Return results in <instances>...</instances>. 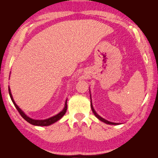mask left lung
Here are the masks:
<instances>
[{
    "instance_id": "left-lung-1",
    "label": "left lung",
    "mask_w": 158,
    "mask_h": 158,
    "mask_svg": "<svg viewBox=\"0 0 158 158\" xmlns=\"http://www.w3.org/2000/svg\"><path fill=\"white\" fill-rule=\"evenodd\" d=\"M90 101H91V98H90ZM90 106H91V109H92V111H93V113L94 114V115H95L96 117H97V118L99 119V120H100V121H102V122L105 123H106V124H109V125H117V124H118V123H112V122H110V121H108V120H106V119H105L104 118H102V117H101L100 116H99V115H98L97 112L95 111V110L94 109V108H93V106H92V102H90Z\"/></svg>"
}]
</instances>
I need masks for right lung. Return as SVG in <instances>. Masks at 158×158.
<instances>
[{"label": "right lung", "instance_id": "obj_1", "mask_svg": "<svg viewBox=\"0 0 158 158\" xmlns=\"http://www.w3.org/2000/svg\"><path fill=\"white\" fill-rule=\"evenodd\" d=\"M9 94H10V98H11V99H12V102H13L14 106H15L16 109L18 110V111L19 112V114H21V117H22L26 121H27L29 123H30V124H32V125H34V126H50V125L52 124V123L57 122L58 120H59V119H60L61 117L64 115L65 113H66L67 108H68V106H67V100H66V102H65V105H64V108H63V110H61V112H59V113L58 114H56V115L50 117V118H48L46 119H42V120H41V119H33L30 118V117H29L28 116H27L26 114L23 113V111H22V110H21V108H20L19 107L16 105V103L15 102V101H14V99H13V97H12V94H11L10 87H9Z\"/></svg>", "mask_w": 158, "mask_h": 158}]
</instances>
